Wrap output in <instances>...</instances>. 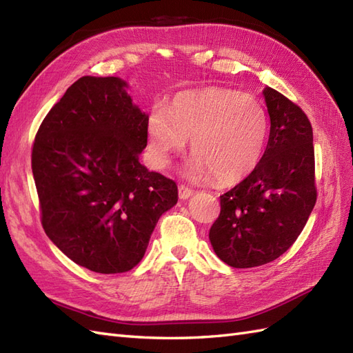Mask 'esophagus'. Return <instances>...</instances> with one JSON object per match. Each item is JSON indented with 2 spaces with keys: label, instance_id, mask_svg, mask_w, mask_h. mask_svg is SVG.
<instances>
[{
  "label": "esophagus",
  "instance_id": "esophagus-1",
  "mask_svg": "<svg viewBox=\"0 0 353 353\" xmlns=\"http://www.w3.org/2000/svg\"><path fill=\"white\" fill-rule=\"evenodd\" d=\"M192 194H194L192 189L188 188L186 185L179 186V198H180V200H186V198H189Z\"/></svg>",
  "mask_w": 353,
  "mask_h": 353
}]
</instances>
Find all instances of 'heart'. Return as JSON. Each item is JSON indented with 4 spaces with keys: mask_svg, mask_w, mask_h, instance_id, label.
<instances>
[{
    "mask_svg": "<svg viewBox=\"0 0 353 353\" xmlns=\"http://www.w3.org/2000/svg\"><path fill=\"white\" fill-rule=\"evenodd\" d=\"M153 164L167 168L191 139L194 158L186 174L213 176L221 185L237 183L254 171L268 141L270 119L255 97L239 90L207 88L177 94L168 105L149 116Z\"/></svg>",
    "mask_w": 353,
    "mask_h": 353,
    "instance_id": "heart-1",
    "label": "heart"
}]
</instances>
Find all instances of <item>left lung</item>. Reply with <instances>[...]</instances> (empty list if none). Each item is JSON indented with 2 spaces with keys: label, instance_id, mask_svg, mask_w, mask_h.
<instances>
[{
  "label": "left lung",
  "instance_id": "obj_1",
  "mask_svg": "<svg viewBox=\"0 0 353 353\" xmlns=\"http://www.w3.org/2000/svg\"><path fill=\"white\" fill-rule=\"evenodd\" d=\"M270 137L259 165L221 195L209 239L225 264L264 265L294 245L313 210L314 148L309 117L273 88L264 89Z\"/></svg>",
  "mask_w": 353,
  "mask_h": 353
}]
</instances>
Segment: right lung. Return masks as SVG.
<instances>
[{
    "instance_id": "add662e5",
    "label": "right lung",
    "mask_w": 353,
    "mask_h": 353,
    "mask_svg": "<svg viewBox=\"0 0 353 353\" xmlns=\"http://www.w3.org/2000/svg\"><path fill=\"white\" fill-rule=\"evenodd\" d=\"M126 86L80 77L43 119L31 153L44 232L101 274L137 265L161 214L177 203L174 180L140 164L149 116Z\"/></svg>"
}]
</instances>
